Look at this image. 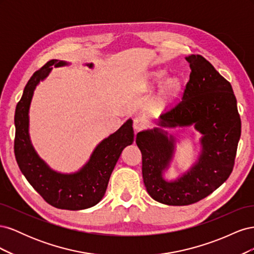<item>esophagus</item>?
Instances as JSON below:
<instances>
[{"label": "esophagus", "mask_w": 254, "mask_h": 254, "mask_svg": "<svg viewBox=\"0 0 254 254\" xmlns=\"http://www.w3.org/2000/svg\"><path fill=\"white\" fill-rule=\"evenodd\" d=\"M146 125H147V123H146V121L143 118L135 117L133 119V128H134V130H135L136 132L141 131L143 128L146 127Z\"/></svg>", "instance_id": "1"}]
</instances>
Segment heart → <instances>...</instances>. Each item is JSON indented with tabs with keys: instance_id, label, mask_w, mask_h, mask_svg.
Returning a JSON list of instances; mask_svg holds the SVG:
<instances>
[{
	"instance_id": "1",
	"label": "heart",
	"mask_w": 254,
	"mask_h": 254,
	"mask_svg": "<svg viewBox=\"0 0 254 254\" xmlns=\"http://www.w3.org/2000/svg\"><path fill=\"white\" fill-rule=\"evenodd\" d=\"M164 76H165V72L160 71V72L155 74V78L156 79H161V78H163ZM178 88H179V81L177 80L176 78H170L164 84L162 94L164 96H170L173 93H175V92L177 91V89H178Z\"/></svg>"
}]
</instances>
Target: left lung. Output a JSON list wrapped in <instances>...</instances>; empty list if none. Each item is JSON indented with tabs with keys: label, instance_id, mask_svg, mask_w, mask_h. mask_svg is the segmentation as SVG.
<instances>
[{
	"label": "left lung",
	"instance_id": "obj_1",
	"mask_svg": "<svg viewBox=\"0 0 254 254\" xmlns=\"http://www.w3.org/2000/svg\"><path fill=\"white\" fill-rule=\"evenodd\" d=\"M190 79L182 98L161 115L163 127L190 126L200 131L202 152L197 164L180 179L167 182L162 171L174 153V137L159 128L136 134L142 152V174L148 194L168 205H189L212 194L231 175L242 123L232 86L201 55L186 57Z\"/></svg>",
	"mask_w": 254,
	"mask_h": 254
}]
</instances>
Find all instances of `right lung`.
<instances>
[{"mask_svg":"<svg viewBox=\"0 0 254 254\" xmlns=\"http://www.w3.org/2000/svg\"><path fill=\"white\" fill-rule=\"evenodd\" d=\"M64 64V61L50 60L36 71L26 83L14 113L16 136L13 148L20 171L45 201L57 209L77 211L88 209L101 201L122 150L133 142L134 134L132 121L128 120L118 131L99 143L80 172L63 175L52 171L38 157L30 144L28 109L36 86L49 75L52 65Z\"/></svg>","mask_w":254,"mask_h":254,"instance_id":"right-lung-1","label":"right lung"}]
</instances>
